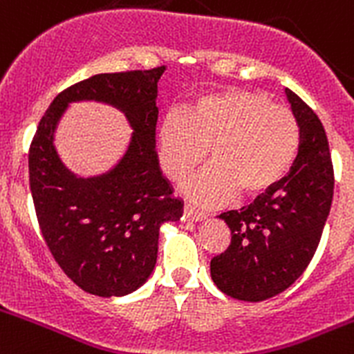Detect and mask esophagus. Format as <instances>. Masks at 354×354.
Here are the masks:
<instances>
[{
    "label": "esophagus",
    "mask_w": 354,
    "mask_h": 354,
    "mask_svg": "<svg viewBox=\"0 0 354 354\" xmlns=\"http://www.w3.org/2000/svg\"><path fill=\"white\" fill-rule=\"evenodd\" d=\"M204 218H205V216L202 214V212H198V211H195V209L185 205V209H183V219H185V221H202Z\"/></svg>",
    "instance_id": "obj_1"
}]
</instances>
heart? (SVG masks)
Returning a JSON list of instances; mask_svg holds the SVG:
<instances>
[{
    "instance_id": "obj_1",
    "label": "heart",
    "mask_w": 354,
    "mask_h": 354,
    "mask_svg": "<svg viewBox=\"0 0 354 354\" xmlns=\"http://www.w3.org/2000/svg\"><path fill=\"white\" fill-rule=\"evenodd\" d=\"M164 174L187 180L205 160L211 166L185 187L198 205H218L235 194L254 198L286 178L299 152V126L292 112L256 91L228 90L198 95L169 112L156 129Z\"/></svg>"
}]
</instances>
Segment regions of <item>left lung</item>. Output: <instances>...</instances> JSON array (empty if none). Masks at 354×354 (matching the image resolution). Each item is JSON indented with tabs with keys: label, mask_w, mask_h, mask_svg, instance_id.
<instances>
[{
	"label": "left lung",
	"mask_w": 354,
	"mask_h": 354,
	"mask_svg": "<svg viewBox=\"0 0 354 354\" xmlns=\"http://www.w3.org/2000/svg\"><path fill=\"white\" fill-rule=\"evenodd\" d=\"M299 126V152L289 174L252 204L226 211L232 242L211 259L221 292L240 301L270 299L289 289L308 268L320 243L334 195V169L318 115L286 88Z\"/></svg>",
	"instance_id": "left-lung-1"
}]
</instances>
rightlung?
<instances>
[{"label":"right lung","mask_w":354,"mask_h":354,"mask_svg":"<svg viewBox=\"0 0 354 354\" xmlns=\"http://www.w3.org/2000/svg\"><path fill=\"white\" fill-rule=\"evenodd\" d=\"M164 71L97 74L71 86L51 102L30 143V194L44 242L65 275L95 296H126L142 287L156 268L160 226L183 212L156 152ZM91 100L119 108L133 133L112 170L81 178L61 162L54 131L68 104Z\"/></svg>","instance_id":"1"}]
</instances>
